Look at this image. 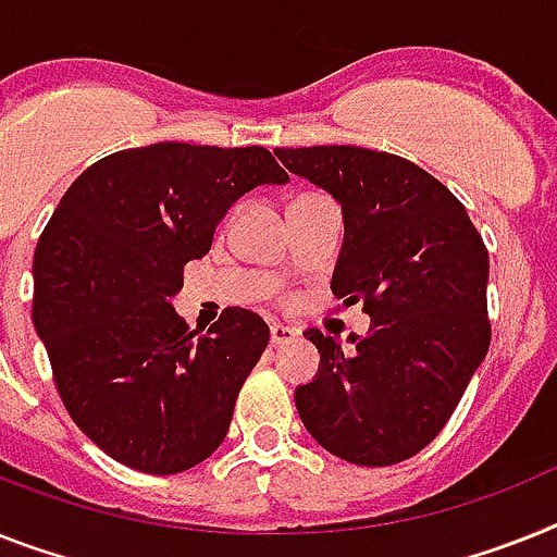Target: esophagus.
<instances>
[{
    "label": "esophagus",
    "instance_id": "esophagus-1",
    "mask_svg": "<svg viewBox=\"0 0 557 557\" xmlns=\"http://www.w3.org/2000/svg\"><path fill=\"white\" fill-rule=\"evenodd\" d=\"M294 339H297V329L283 325V322H274V325H271V345H274V348L294 343Z\"/></svg>",
    "mask_w": 557,
    "mask_h": 557
}]
</instances>
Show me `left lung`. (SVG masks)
<instances>
[{"label":"left lung","instance_id":"8db88e82","mask_svg":"<svg viewBox=\"0 0 557 557\" xmlns=\"http://www.w3.org/2000/svg\"><path fill=\"white\" fill-rule=\"evenodd\" d=\"M274 156L343 207L331 292L371 317V331L350 334V348L306 331L320 371L294 391L297 413L350 465L410 459L438 436L487 357L484 240L461 200L408 158L348 144Z\"/></svg>","mask_w":557,"mask_h":557}]
</instances>
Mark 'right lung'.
Returning <instances> with one entry per match:
<instances>
[{
	"instance_id": "add662e5",
	"label": "right lung",
	"mask_w": 557,
	"mask_h": 557,
	"mask_svg": "<svg viewBox=\"0 0 557 557\" xmlns=\"http://www.w3.org/2000/svg\"><path fill=\"white\" fill-rule=\"evenodd\" d=\"M286 181L263 147L161 141L101 158L64 191L33 255V325L64 408L107 456L172 475L221 447L269 325L235 306L198 334L172 297L232 203Z\"/></svg>"
}]
</instances>
